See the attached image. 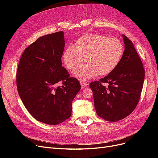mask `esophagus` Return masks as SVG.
Returning a JSON list of instances; mask_svg holds the SVG:
<instances>
[{
    "label": "esophagus",
    "mask_w": 158,
    "mask_h": 158,
    "mask_svg": "<svg viewBox=\"0 0 158 158\" xmlns=\"http://www.w3.org/2000/svg\"><path fill=\"white\" fill-rule=\"evenodd\" d=\"M80 85H81V87H82V88H84L85 87L88 86V85H89L88 83L85 82H84V81H80Z\"/></svg>",
    "instance_id": "obj_1"
}]
</instances>
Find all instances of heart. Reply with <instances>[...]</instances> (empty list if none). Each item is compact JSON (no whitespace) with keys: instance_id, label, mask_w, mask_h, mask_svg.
Listing matches in <instances>:
<instances>
[{"instance_id":"1","label":"heart","mask_w":158,"mask_h":158,"mask_svg":"<svg viewBox=\"0 0 158 158\" xmlns=\"http://www.w3.org/2000/svg\"><path fill=\"white\" fill-rule=\"evenodd\" d=\"M125 46L121 40L106 35L86 33L76 41L75 48L70 45L64 49L62 59L66 68L75 70L73 74L80 80H88L98 74L111 73L123 58Z\"/></svg>"}]
</instances>
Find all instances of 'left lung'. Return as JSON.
Instances as JSON below:
<instances>
[{"label":"left lung","instance_id":"left-lung-1","mask_svg":"<svg viewBox=\"0 0 158 158\" xmlns=\"http://www.w3.org/2000/svg\"><path fill=\"white\" fill-rule=\"evenodd\" d=\"M122 36L125 51L120 63L106 77L89 84L98 115L111 122L121 120L135 110L145 76L142 60L132 42L125 35Z\"/></svg>","mask_w":158,"mask_h":158}]
</instances>
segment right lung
Returning <instances> with one entry per match:
<instances>
[{"instance_id": "1", "label": "right lung", "mask_w": 158, "mask_h": 158, "mask_svg": "<svg viewBox=\"0 0 158 158\" xmlns=\"http://www.w3.org/2000/svg\"><path fill=\"white\" fill-rule=\"evenodd\" d=\"M65 41L63 31L44 35L23 51L16 84L23 104L36 120L58 125L71 116L72 103L81 85L62 66ZM61 81L62 87H56Z\"/></svg>"}]
</instances>
